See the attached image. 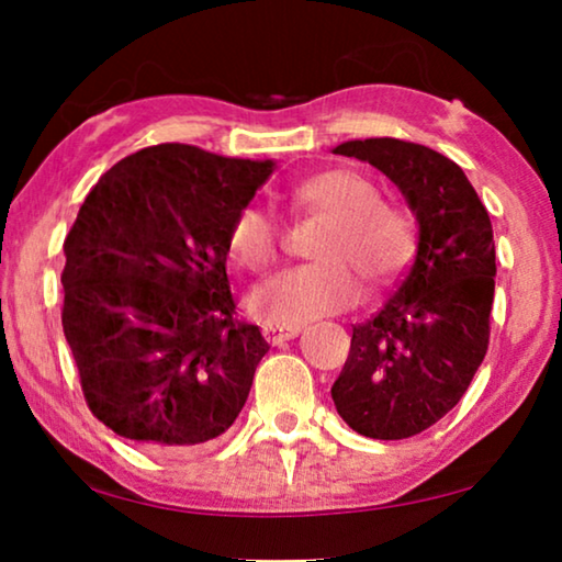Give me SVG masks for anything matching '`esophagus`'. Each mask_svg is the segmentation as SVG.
Returning <instances> with one entry per match:
<instances>
[{
	"instance_id": "esophagus-1",
	"label": "esophagus",
	"mask_w": 562,
	"mask_h": 562,
	"mask_svg": "<svg viewBox=\"0 0 562 562\" xmlns=\"http://www.w3.org/2000/svg\"><path fill=\"white\" fill-rule=\"evenodd\" d=\"M299 333H302V327L299 325H266L263 327V337L273 345L286 342V340H291V337H296Z\"/></svg>"
}]
</instances>
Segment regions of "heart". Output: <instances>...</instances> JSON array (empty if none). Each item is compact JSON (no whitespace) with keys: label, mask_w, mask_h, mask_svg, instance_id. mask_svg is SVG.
<instances>
[{"label":"heart","mask_w":562,"mask_h":562,"mask_svg":"<svg viewBox=\"0 0 562 562\" xmlns=\"http://www.w3.org/2000/svg\"><path fill=\"white\" fill-rule=\"evenodd\" d=\"M283 199L302 212L329 217L314 245L317 263L291 268L258 286L248 310L263 325H302L358 302V271L368 283H386L414 252V225L402 210L381 204L373 181L356 171H325L296 181ZM281 248L279 229L258 206L237 212L227 233V252L248 271H266Z\"/></svg>","instance_id":"heart-1"}]
</instances>
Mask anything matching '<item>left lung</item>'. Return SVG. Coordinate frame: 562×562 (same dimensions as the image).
I'll list each match as a JSON object with an SVG mask.
<instances>
[{
	"mask_svg": "<svg viewBox=\"0 0 562 562\" xmlns=\"http://www.w3.org/2000/svg\"><path fill=\"white\" fill-rule=\"evenodd\" d=\"M335 153L386 173L419 222L417 258L383 310L352 327L350 356L333 386L337 414L356 432L404 440L463 398L486 356L494 229L463 168L427 145L371 137Z\"/></svg>",
	"mask_w": 562,
	"mask_h": 562,
	"instance_id": "left-lung-1",
	"label": "left lung"
}]
</instances>
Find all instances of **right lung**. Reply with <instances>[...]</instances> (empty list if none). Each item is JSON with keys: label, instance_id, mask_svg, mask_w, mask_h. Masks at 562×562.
Instances as JSON below:
<instances>
[{"label": "right lung", "instance_id": "right-lung-1", "mask_svg": "<svg viewBox=\"0 0 562 562\" xmlns=\"http://www.w3.org/2000/svg\"><path fill=\"white\" fill-rule=\"evenodd\" d=\"M273 171L194 145L114 164L64 240V335L94 417L150 450L214 440L268 342L237 317L227 233Z\"/></svg>", "mask_w": 562, "mask_h": 562}]
</instances>
